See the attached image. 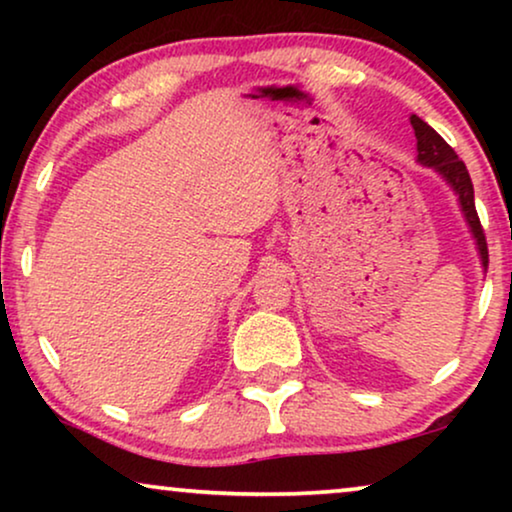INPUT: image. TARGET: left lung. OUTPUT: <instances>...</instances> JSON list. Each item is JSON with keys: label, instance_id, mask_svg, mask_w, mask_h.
<instances>
[{"label": "left lung", "instance_id": "obj_1", "mask_svg": "<svg viewBox=\"0 0 512 512\" xmlns=\"http://www.w3.org/2000/svg\"><path fill=\"white\" fill-rule=\"evenodd\" d=\"M410 123H412V130H415V137H417V163L424 167H431L433 172L440 174L445 184L452 188L454 195H457L461 214H464L466 226H468V230H471V235L475 240V249H478L480 263L487 272V263H489L487 240H485V230H482V226H480L478 212H475L473 184H471V177H468L466 165L461 163L452 146L447 144L429 123H424L419 116H410Z\"/></svg>", "mask_w": 512, "mask_h": 512}]
</instances>
